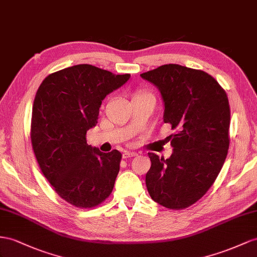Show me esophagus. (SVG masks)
I'll list each match as a JSON object with an SVG mask.
<instances>
[{
    "mask_svg": "<svg viewBox=\"0 0 257 257\" xmlns=\"http://www.w3.org/2000/svg\"><path fill=\"white\" fill-rule=\"evenodd\" d=\"M137 152H133V151H124L122 153V157L123 159H130V157H134L137 156Z\"/></svg>",
    "mask_w": 257,
    "mask_h": 257,
    "instance_id": "esophagus-1",
    "label": "esophagus"
}]
</instances>
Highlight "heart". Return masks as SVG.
<instances>
[{
	"instance_id": "b5f03b06",
	"label": "heart",
	"mask_w": 257,
	"mask_h": 257,
	"mask_svg": "<svg viewBox=\"0 0 257 257\" xmlns=\"http://www.w3.org/2000/svg\"><path fill=\"white\" fill-rule=\"evenodd\" d=\"M147 94H150V93H148V92H144V91H139L136 93V95H147Z\"/></svg>"
}]
</instances>
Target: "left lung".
<instances>
[{
	"mask_svg": "<svg viewBox=\"0 0 257 257\" xmlns=\"http://www.w3.org/2000/svg\"><path fill=\"white\" fill-rule=\"evenodd\" d=\"M159 88L165 105L164 121L175 133L165 160L149 153L146 176L150 196L169 209H183L213 186L228 154L230 106L226 91L207 72L177 64L141 74Z\"/></svg>",
	"mask_w": 257,
	"mask_h": 257,
	"instance_id": "8db88e82",
	"label": "left lung"
}]
</instances>
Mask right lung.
<instances>
[{
  "label": "right lung",
  "mask_w": 257,
  "mask_h": 257,
  "mask_svg": "<svg viewBox=\"0 0 257 257\" xmlns=\"http://www.w3.org/2000/svg\"><path fill=\"white\" fill-rule=\"evenodd\" d=\"M129 78L80 64L50 74L37 91L32 149L45 178L72 206L95 207L113 191L121 153L91 148L85 136L97 122L104 97Z\"/></svg>",
  "instance_id": "1"
}]
</instances>
